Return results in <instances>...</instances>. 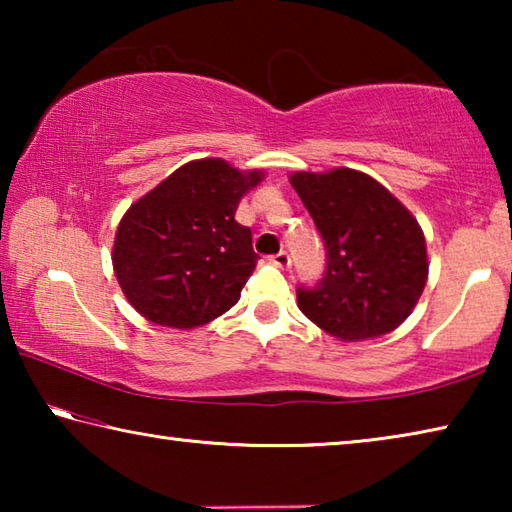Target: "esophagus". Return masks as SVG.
Here are the masks:
<instances>
[{"instance_id": "34e87169", "label": "esophagus", "mask_w": 512, "mask_h": 512, "mask_svg": "<svg viewBox=\"0 0 512 512\" xmlns=\"http://www.w3.org/2000/svg\"><path fill=\"white\" fill-rule=\"evenodd\" d=\"M271 262L275 266H280V268H289L291 266V255L287 253V250H280V253L271 257Z\"/></svg>"}]
</instances>
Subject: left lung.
Here are the masks:
<instances>
[{"label":"left lung","instance_id":"left-lung-1","mask_svg":"<svg viewBox=\"0 0 512 512\" xmlns=\"http://www.w3.org/2000/svg\"><path fill=\"white\" fill-rule=\"evenodd\" d=\"M291 185L325 241V275L298 289V307L339 341L400 327L424 291L427 244L415 216L368 173L296 171Z\"/></svg>","mask_w":512,"mask_h":512}]
</instances>
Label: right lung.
Here are the masks:
<instances>
[{
  "label": "right lung",
  "mask_w": 512,
  "mask_h": 512,
  "mask_svg": "<svg viewBox=\"0 0 512 512\" xmlns=\"http://www.w3.org/2000/svg\"><path fill=\"white\" fill-rule=\"evenodd\" d=\"M264 171L221 158L187 162L121 216L112 268L126 300L162 327L194 329L237 305L259 255L235 221Z\"/></svg>",
  "instance_id": "1"
}]
</instances>
